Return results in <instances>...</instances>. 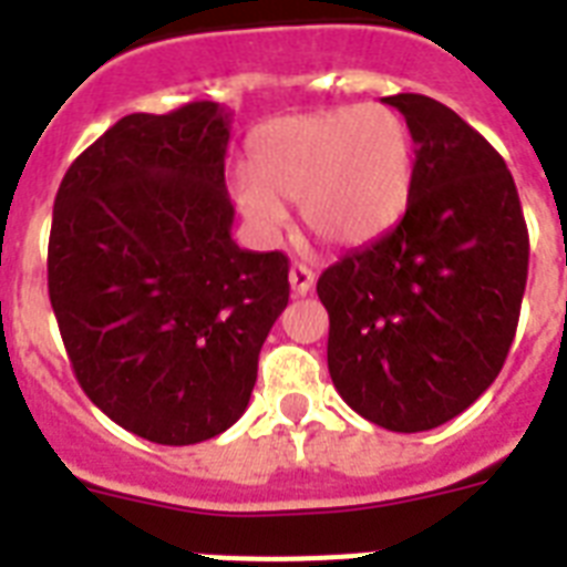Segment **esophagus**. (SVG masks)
Masks as SVG:
<instances>
[{"label": "esophagus", "instance_id": "1", "mask_svg": "<svg viewBox=\"0 0 567 567\" xmlns=\"http://www.w3.org/2000/svg\"><path fill=\"white\" fill-rule=\"evenodd\" d=\"M288 279H291V291L297 293V297H302V293H309L311 288H315V270L306 265H293Z\"/></svg>", "mask_w": 567, "mask_h": 567}]
</instances>
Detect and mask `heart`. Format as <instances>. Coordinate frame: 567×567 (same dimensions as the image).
<instances>
[{
	"instance_id": "obj_1",
	"label": "heart",
	"mask_w": 567,
	"mask_h": 567,
	"mask_svg": "<svg viewBox=\"0 0 567 567\" xmlns=\"http://www.w3.org/2000/svg\"><path fill=\"white\" fill-rule=\"evenodd\" d=\"M249 171L235 199L252 226L279 235L282 203H302V220L332 247H359L391 229L414 182L412 135L388 109H332L279 117L249 144Z\"/></svg>"
}]
</instances>
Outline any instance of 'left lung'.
<instances>
[{"mask_svg":"<svg viewBox=\"0 0 567 567\" xmlns=\"http://www.w3.org/2000/svg\"><path fill=\"white\" fill-rule=\"evenodd\" d=\"M414 141L403 220L318 279L329 377L344 403L391 432L462 414L509 355L527 288L529 235L501 153L456 111L385 96Z\"/></svg>","mask_w":567,"mask_h":567,"instance_id":"1","label":"left lung"}]
</instances>
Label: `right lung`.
I'll return each instance as SVG.
<instances>
[{
	"label": "right lung",
	"mask_w": 567,
	"mask_h": 567,
	"mask_svg": "<svg viewBox=\"0 0 567 567\" xmlns=\"http://www.w3.org/2000/svg\"><path fill=\"white\" fill-rule=\"evenodd\" d=\"M229 114L188 102L128 114L61 179L49 302L84 394L155 444L238 421L267 332L288 306V256L231 240Z\"/></svg>",
	"instance_id": "add662e5"
}]
</instances>
